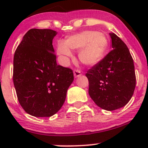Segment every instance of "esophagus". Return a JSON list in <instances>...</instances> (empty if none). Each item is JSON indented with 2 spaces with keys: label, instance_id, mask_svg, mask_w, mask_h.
I'll return each mask as SVG.
<instances>
[{
  "label": "esophagus",
  "instance_id": "esophagus-1",
  "mask_svg": "<svg viewBox=\"0 0 148 148\" xmlns=\"http://www.w3.org/2000/svg\"><path fill=\"white\" fill-rule=\"evenodd\" d=\"M74 76L75 78H77V77H80V76H82V72L80 71V70L79 69H75L74 71Z\"/></svg>",
  "mask_w": 148,
  "mask_h": 148
}]
</instances>
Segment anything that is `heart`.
Masks as SVG:
<instances>
[{
  "instance_id": "1",
  "label": "heart",
  "mask_w": 148,
  "mask_h": 148,
  "mask_svg": "<svg viewBox=\"0 0 148 148\" xmlns=\"http://www.w3.org/2000/svg\"><path fill=\"white\" fill-rule=\"evenodd\" d=\"M108 47V39L102 33L95 31H84L67 38L66 41H59L56 52L66 60L72 56L71 49L79 50V59L83 64L92 66L103 59Z\"/></svg>"
}]
</instances>
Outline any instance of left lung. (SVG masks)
Listing matches in <instances>:
<instances>
[{"instance_id":"1","label":"left lung","mask_w":148,"mask_h":148,"mask_svg":"<svg viewBox=\"0 0 148 148\" xmlns=\"http://www.w3.org/2000/svg\"><path fill=\"white\" fill-rule=\"evenodd\" d=\"M112 50L85 74L89 95L103 110L112 111L126 105L136 84L134 62L126 44L110 33Z\"/></svg>"}]
</instances>
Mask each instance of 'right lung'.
<instances>
[{"mask_svg": "<svg viewBox=\"0 0 148 148\" xmlns=\"http://www.w3.org/2000/svg\"><path fill=\"white\" fill-rule=\"evenodd\" d=\"M56 34L51 29L31 28L14 53L13 80L18 99L34 117L56 114L74 81L72 70L56 64L52 45Z\"/></svg>", "mask_w": 148, "mask_h": 148, "instance_id": "add662e5", "label": "right lung"}]
</instances>
